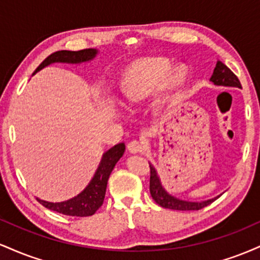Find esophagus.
I'll return each instance as SVG.
<instances>
[{"label": "esophagus", "mask_w": 260, "mask_h": 260, "mask_svg": "<svg viewBox=\"0 0 260 260\" xmlns=\"http://www.w3.org/2000/svg\"><path fill=\"white\" fill-rule=\"evenodd\" d=\"M127 149L129 153L138 154L144 150V145H143V143L139 142V140H132V142H129L127 144Z\"/></svg>", "instance_id": "esophagus-1"}]
</instances>
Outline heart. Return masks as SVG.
Segmentation results:
<instances>
[{"label":"heart","instance_id":"heart-1","mask_svg":"<svg viewBox=\"0 0 260 260\" xmlns=\"http://www.w3.org/2000/svg\"><path fill=\"white\" fill-rule=\"evenodd\" d=\"M171 61L165 57L138 59L127 67L122 80V92L131 101H142L161 85L177 86L188 76V68L181 64L172 71Z\"/></svg>","mask_w":260,"mask_h":260}]
</instances>
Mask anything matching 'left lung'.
I'll list each match as a JSON object with an SVG mask.
<instances>
[{
  "label": "left lung",
  "mask_w": 260,
  "mask_h": 260,
  "mask_svg": "<svg viewBox=\"0 0 260 260\" xmlns=\"http://www.w3.org/2000/svg\"><path fill=\"white\" fill-rule=\"evenodd\" d=\"M211 82L215 85H223V86H237V88H242L241 86L240 80H238L237 76L232 72L231 70L226 64H223L221 61L216 62V67L214 70L213 76L210 78ZM150 194L153 199L160 207L165 209H172V210H201V209L205 208L207 205L211 204L216 198L209 199L205 202H187L182 201V199H177L175 197L170 196L162 186L159 176L156 174V170L154 169L153 165H150Z\"/></svg>",
  "instance_id": "left-lung-1"
}]
</instances>
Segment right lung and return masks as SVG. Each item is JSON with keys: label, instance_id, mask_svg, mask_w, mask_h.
I'll return each mask as SVG.
<instances>
[{"label": "right lung", "instance_id": "add662e5", "mask_svg": "<svg viewBox=\"0 0 260 260\" xmlns=\"http://www.w3.org/2000/svg\"><path fill=\"white\" fill-rule=\"evenodd\" d=\"M96 50L94 49H85L79 50V51H67V50H62V51L53 52L49 57H46L41 62L40 66L35 70L34 73L39 72L43 70L46 66L53 63V62H66V63H80V62H86L89 59L94 58L96 55ZM123 143L112 147L110 150H107L104 154L103 160H101L99 168L95 172L94 177L88 184V187L83 190L80 194H78L70 201L61 202V203H50L38 199L40 204H43L45 208L50 209V210L56 211V213L63 214V215L70 216H79L86 217L91 216L96 213L104 203L105 198L107 181H109L110 175H111L113 168L117 164V161L121 159V156L124 153Z\"/></svg>", "mask_w": 260, "mask_h": 260}]
</instances>
